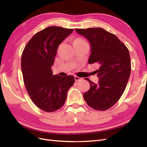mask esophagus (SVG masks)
Masks as SVG:
<instances>
[{
  "label": "esophagus",
  "mask_w": 147,
  "mask_h": 147,
  "mask_svg": "<svg viewBox=\"0 0 147 147\" xmlns=\"http://www.w3.org/2000/svg\"><path fill=\"white\" fill-rule=\"evenodd\" d=\"M74 78H75V82H78L80 81V80H82V78L78 77L76 76V75H75V76L74 77Z\"/></svg>",
  "instance_id": "obj_1"
}]
</instances>
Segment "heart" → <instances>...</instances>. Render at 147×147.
Wrapping results in <instances>:
<instances>
[{
  "label": "heart",
  "mask_w": 147,
  "mask_h": 147,
  "mask_svg": "<svg viewBox=\"0 0 147 147\" xmlns=\"http://www.w3.org/2000/svg\"><path fill=\"white\" fill-rule=\"evenodd\" d=\"M86 42L83 39H82V38H76L74 40V43H85Z\"/></svg>",
  "instance_id": "b5f03b06"
}]
</instances>
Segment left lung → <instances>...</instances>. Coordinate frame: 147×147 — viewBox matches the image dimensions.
<instances>
[{
    "mask_svg": "<svg viewBox=\"0 0 147 147\" xmlns=\"http://www.w3.org/2000/svg\"><path fill=\"white\" fill-rule=\"evenodd\" d=\"M91 45L89 64L97 63L95 71L98 83L85 78L90 84L84 99L93 109L104 111L117 103L125 90L131 74V59L128 49L114 34L100 28L75 29Z\"/></svg>",
    "mask_w": 147,
    "mask_h": 147,
    "instance_id": "8db88e82",
    "label": "left lung"
}]
</instances>
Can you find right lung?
Returning a JSON list of instances; mask_svg holds the SVG:
<instances>
[{"instance_id": "right-lung-1", "label": "right lung", "mask_w": 147, "mask_h": 147, "mask_svg": "<svg viewBox=\"0 0 147 147\" xmlns=\"http://www.w3.org/2000/svg\"><path fill=\"white\" fill-rule=\"evenodd\" d=\"M74 29L50 26L35 34L25 47L21 57V70L28 94L39 109L52 112L61 109L75 78L72 75H53L57 48Z\"/></svg>"}]
</instances>
